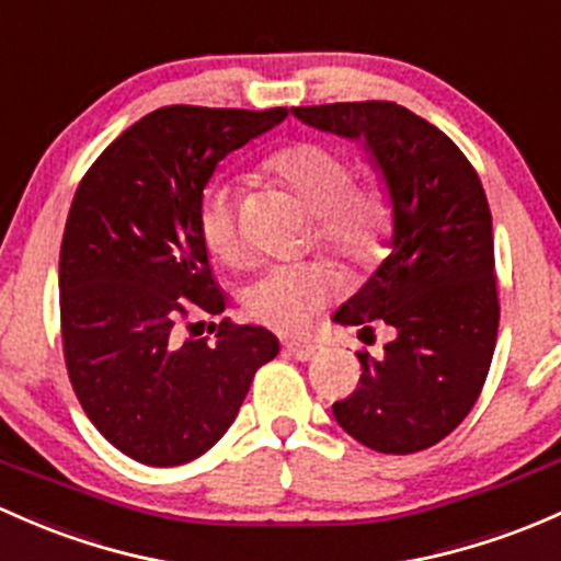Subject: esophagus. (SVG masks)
<instances>
[{
	"mask_svg": "<svg viewBox=\"0 0 561 561\" xmlns=\"http://www.w3.org/2000/svg\"><path fill=\"white\" fill-rule=\"evenodd\" d=\"M285 352L290 357L300 359V363H306V359H314L320 355L322 346L314 344V341H285Z\"/></svg>",
	"mask_w": 561,
	"mask_h": 561,
	"instance_id": "esophagus-1",
	"label": "esophagus"
}]
</instances>
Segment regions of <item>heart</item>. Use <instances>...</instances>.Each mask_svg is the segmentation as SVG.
Instances as JSON below:
<instances>
[{"mask_svg":"<svg viewBox=\"0 0 561 561\" xmlns=\"http://www.w3.org/2000/svg\"><path fill=\"white\" fill-rule=\"evenodd\" d=\"M263 174L287 187L317 217V244L346 265H370L385 252L392 202L381 182H352L350 156L322 141H293L263 161ZM215 257L239 265L247 255L233 187L217 185L198 209ZM335 296V276L320 263L271 265L244 290V311L261 325L304 333Z\"/></svg>","mask_w":561,"mask_h":561,"instance_id":"b5f03b06","label":"heart"}]
</instances>
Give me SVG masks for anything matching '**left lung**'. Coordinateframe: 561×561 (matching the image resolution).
<instances>
[{
	"mask_svg": "<svg viewBox=\"0 0 561 561\" xmlns=\"http://www.w3.org/2000/svg\"><path fill=\"white\" fill-rule=\"evenodd\" d=\"M306 126L363 139L392 202V252L335 311L389 325L379 357L357 352L355 392L333 403L352 438L381 454L430 449L479 400L500 325L492 211L479 174L440 128L394 102L293 107Z\"/></svg>",
	"mask_w": 561,
	"mask_h": 561,
	"instance_id": "left-lung-1",
	"label": "left lung"
}]
</instances>
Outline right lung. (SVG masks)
<instances>
[{
  "label": "right lung",
  "mask_w": 561,
  "mask_h": 561,
  "mask_svg": "<svg viewBox=\"0 0 561 561\" xmlns=\"http://www.w3.org/2000/svg\"><path fill=\"white\" fill-rule=\"evenodd\" d=\"M285 117V107L150 112L93 161L69 206L58 261L69 381L99 433L141 465L209 451L279 352L268 330L228 317L211 322V339L182 341L180 325L193 306L226 309L198 226L206 182Z\"/></svg>",
  "instance_id": "1"
}]
</instances>
